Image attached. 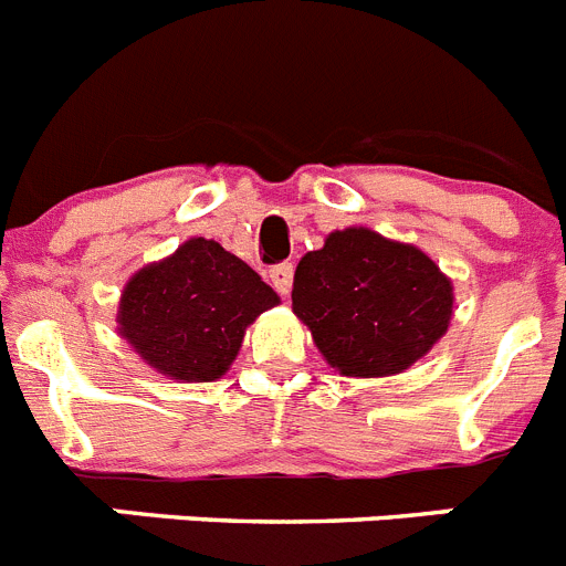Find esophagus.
<instances>
[{
	"label": "esophagus",
	"instance_id": "esophagus-1",
	"mask_svg": "<svg viewBox=\"0 0 566 566\" xmlns=\"http://www.w3.org/2000/svg\"><path fill=\"white\" fill-rule=\"evenodd\" d=\"M270 282H273V287H276L282 296H287L290 287H293V264L282 262L276 264V268H270Z\"/></svg>",
	"mask_w": 566,
	"mask_h": 566
}]
</instances>
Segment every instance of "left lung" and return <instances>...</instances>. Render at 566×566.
Returning a JSON list of instances; mask_svg holds the SVG:
<instances>
[{
	"label": "left lung",
	"instance_id": "left-lung-1",
	"mask_svg": "<svg viewBox=\"0 0 566 566\" xmlns=\"http://www.w3.org/2000/svg\"><path fill=\"white\" fill-rule=\"evenodd\" d=\"M293 313L338 373L387 376L407 370L444 336L453 287L421 250L347 228L298 262Z\"/></svg>",
	"mask_w": 566,
	"mask_h": 566
}]
</instances>
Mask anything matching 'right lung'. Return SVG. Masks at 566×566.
I'll list each match as a JSON object with an SVG mask.
<instances>
[{"label":"right lung","instance_id":"1","mask_svg":"<svg viewBox=\"0 0 566 566\" xmlns=\"http://www.w3.org/2000/svg\"><path fill=\"white\" fill-rule=\"evenodd\" d=\"M279 304L253 268L210 239L139 270L119 304V331L147 365L179 381H213L233 365L248 324Z\"/></svg>","mask_w":566,"mask_h":566}]
</instances>
